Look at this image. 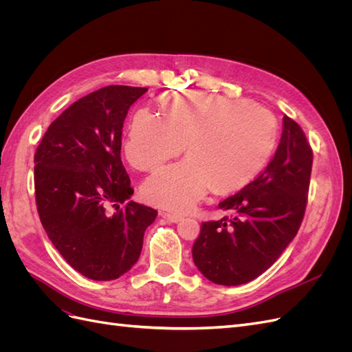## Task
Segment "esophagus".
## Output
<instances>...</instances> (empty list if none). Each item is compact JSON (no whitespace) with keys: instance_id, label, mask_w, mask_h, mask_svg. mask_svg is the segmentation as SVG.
<instances>
[{"instance_id":"34e87169","label":"esophagus","mask_w":352,"mask_h":352,"mask_svg":"<svg viewBox=\"0 0 352 352\" xmlns=\"http://www.w3.org/2000/svg\"><path fill=\"white\" fill-rule=\"evenodd\" d=\"M163 216L172 223H177L182 220V214H177V212H163Z\"/></svg>"}]
</instances>
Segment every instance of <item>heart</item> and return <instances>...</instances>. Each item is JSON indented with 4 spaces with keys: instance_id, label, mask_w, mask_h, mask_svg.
I'll return each mask as SVG.
<instances>
[{
    "instance_id": "obj_1",
    "label": "heart",
    "mask_w": 352,
    "mask_h": 352,
    "mask_svg": "<svg viewBox=\"0 0 352 352\" xmlns=\"http://www.w3.org/2000/svg\"><path fill=\"white\" fill-rule=\"evenodd\" d=\"M162 116L133 117L124 154L142 172L162 167L184 150L189 157L160 170L144 184L154 206L186 211L207 190H233L257 177L279 141L276 116L258 104L188 91L160 100Z\"/></svg>"
}]
</instances>
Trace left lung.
Returning a JSON list of instances; mask_svg holds the SVG:
<instances>
[{"mask_svg": "<svg viewBox=\"0 0 352 352\" xmlns=\"http://www.w3.org/2000/svg\"><path fill=\"white\" fill-rule=\"evenodd\" d=\"M313 150L291 117H283L278 150L263 172L219 207L232 217L204 221L192 247L198 270L217 285L251 282L280 257L301 226Z\"/></svg>", "mask_w": 352, "mask_h": 352, "instance_id": "left-lung-1", "label": "left lung"}]
</instances>
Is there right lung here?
<instances>
[{"label": "right lung", "mask_w": 352, "mask_h": 352, "mask_svg": "<svg viewBox=\"0 0 352 352\" xmlns=\"http://www.w3.org/2000/svg\"><path fill=\"white\" fill-rule=\"evenodd\" d=\"M146 88L110 85L73 102L50 124L35 153L36 208L50 241L92 280L129 272L157 210L129 201L122 129Z\"/></svg>", "instance_id": "right-lung-1"}]
</instances>
